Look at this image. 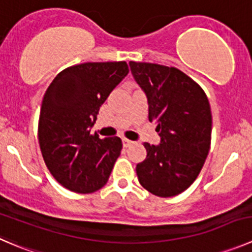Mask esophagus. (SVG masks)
Instances as JSON below:
<instances>
[{
    "label": "esophagus",
    "instance_id": "34e87169",
    "mask_svg": "<svg viewBox=\"0 0 252 252\" xmlns=\"http://www.w3.org/2000/svg\"><path fill=\"white\" fill-rule=\"evenodd\" d=\"M122 143H123L124 148H128V146H130L131 144H134V141L129 140V139H126V138H123L122 139Z\"/></svg>",
    "mask_w": 252,
    "mask_h": 252
}]
</instances>
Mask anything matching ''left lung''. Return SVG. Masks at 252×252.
Returning <instances> with one entry per match:
<instances>
[{"label":"left lung","mask_w":252,"mask_h":252,"mask_svg":"<svg viewBox=\"0 0 252 252\" xmlns=\"http://www.w3.org/2000/svg\"><path fill=\"white\" fill-rule=\"evenodd\" d=\"M148 97L149 121L158 124V146L144 143L146 158L136 175L146 191L173 197L196 181L211 148L212 112L201 86L176 67L129 63Z\"/></svg>","instance_id":"left-lung-1"}]
</instances>
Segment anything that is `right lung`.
Returning <instances> with one entry per match:
<instances>
[{
    "label": "right lung",
    "mask_w": 252,
    "mask_h": 252,
    "mask_svg": "<svg viewBox=\"0 0 252 252\" xmlns=\"http://www.w3.org/2000/svg\"><path fill=\"white\" fill-rule=\"evenodd\" d=\"M128 72L126 61L74 65L59 72L44 94L39 146L53 177L70 191L92 193L108 181L122 140L101 139L91 128L101 106Z\"/></svg>",
    "instance_id": "right-lung-1"
}]
</instances>
